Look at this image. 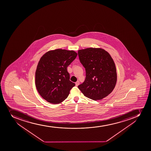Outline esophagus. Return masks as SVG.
<instances>
[{
    "label": "esophagus",
    "instance_id": "obj_1",
    "mask_svg": "<svg viewBox=\"0 0 151 151\" xmlns=\"http://www.w3.org/2000/svg\"><path fill=\"white\" fill-rule=\"evenodd\" d=\"M79 81H77L75 83V85L76 87H77L79 85Z\"/></svg>",
    "mask_w": 151,
    "mask_h": 151
}]
</instances>
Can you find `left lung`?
Segmentation results:
<instances>
[{
	"instance_id": "1",
	"label": "left lung",
	"mask_w": 151,
	"mask_h": 151,
	"mask_svg": "<svg viewBox=\"0 0 151 151\" xmlns=\"http://www.w3.org/2000/svg\"><path fill=\"white\" fill-rule=\"evenodd\" d=\"M78 54L86 70L85 80L78 88L93 100L104 99L112 93L116 84V68L113 58L99 48L79 50Z\"/></svg>"
}]
</instances>
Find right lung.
I'll list each match as a JSON object with an SVG mask.
<instances>
[{
  "mask_svg": "<svg viewBox=\"0 0 151 151\" xmlns=\"http://www.w3.org/2000/svg\"><path fill=\"white\" fill-rule=\"evenodd\" d=\"M73 50L48 51L39 60L35 72V86L41 96L49 103H61L75 84L70 81L67 67L76 58Z\"/></svg>",
  "mask_w": 151,
  "mask_h": 151,
  "instance_id": "1",
  "label": "right lung"
}]
</instances>
